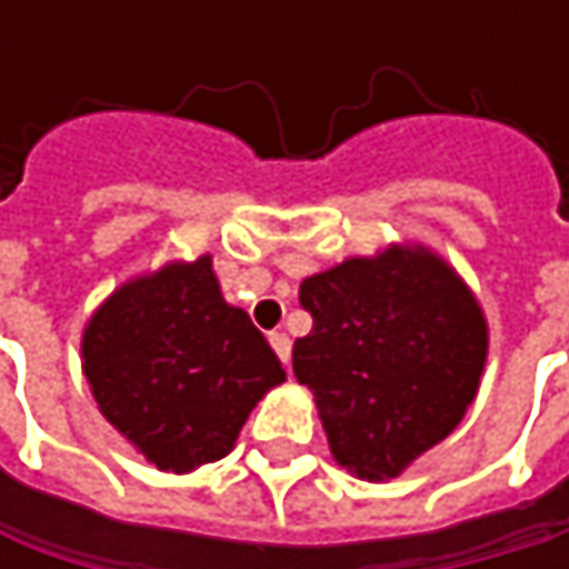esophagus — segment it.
Listing matches in <instances>:
<instances>
[{
    "instance_id": "34e87169",
    "label": "esophagus",
    "mask_w": 569,
    "mask_h": 569,
    "mask_svg": "<svg viewBox=\"0 0 569 569\" xmlns=\"http://www.w3.org/2000/svg\"><path fill=\"white\" fill-rule=\"evenodd\" d=\"M270 346H273V352L280 356V362L289 366V356H292V342H289V336H286V332H270Z\"/></svg>"
}]
</instances>
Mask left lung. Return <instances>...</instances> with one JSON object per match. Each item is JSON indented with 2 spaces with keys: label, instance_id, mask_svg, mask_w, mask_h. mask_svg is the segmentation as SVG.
Segmentation results:
<instances>
[{
  "label": "left lung",
  "instance_id": "1",
  "mask_svg": "<svg viewBox=\"0 0 569 569\" xmlns=\"http://www.w3.org/2000/svg\"><path fill=\"white\" fill-rule=\"evenodd\" d=\"M312 316L292 346L336 461L396 478L455 431L475 401L488 326L465 283L431 253L392 247L299 286Z\"/></svg>",
  "mask_w": 569,
  "mask_h": 569
}]
</instances>
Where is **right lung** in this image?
<instances>
[{
    "mask_svg": "<svg viewBox=\"0 0 569 569\" xmlns=\"http://www.w3.org/2000/svg\"><path fill=\"white\" fill-rule=\"evenodd\" d=\"M81 356L101 415L173 475L220 461L286 379L250 316L223 302L210 257L121 286L91 316Z\"/></svg>",
    "mask_w": 569,
    "mask_h": 569,
    "instance_id": "right-lung-1",
    "label": "right lung"
}]
</instances>
